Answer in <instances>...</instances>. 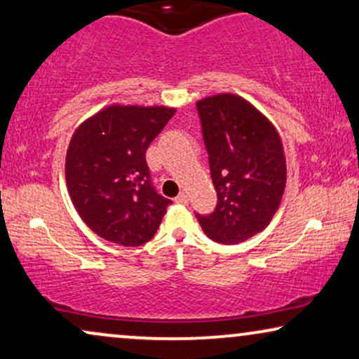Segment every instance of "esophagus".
Masks as SVG:
<instances>
[{"label": "esophagus", "mask_w": 359, "mask_h": 359, "mask_svg": "<svg viewBox=\"0 0 359 359\" xmlns=\"http://www.w3.org/2000/svg\"><path fill=\"white\" fill-rule=\"evenodd\" d=\"M175 203H179V205H187L189 203V196H187L184 191H182V194L177 196V198H175Z\"/></svg>", "instance_id": "34e87169"}]
</instances>
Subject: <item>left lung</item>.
<instances>
[{"label": "left lung", "instance_id": "left-lung-1", "mask_svg": "<svg viewBox=\"0 0 359 359\" xmlns=\"http://www.w3.org/2000/svg\"><path fill=\"white\" fill-rule=\"evenodd\" d=\"M218 205L195 215L218 244H239L270 224L286 187V159L278 131L249 100L216 94L196 102Z\"/></svg>", "mask_w": 359, "mask_h": 359}]
</instances>
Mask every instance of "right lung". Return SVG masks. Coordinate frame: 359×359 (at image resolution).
I'll use <instances>...</instances> for the list:
<instances>
[{
    "mask_svg": "<svg viewBox=\"0 0 359 359\" xmlns=\"http://www.w3.org/2000/svg\"><path fill=\"white\" fill-rule=\"evenodd\" d=\"M174 114L165 105L112 104L74 130L67 187L81 219L102 239L136 247L158 231L172 201L151 184L146 149Z\"/></svg>",
    "mask_w": 359,
    "mask_h": 359,
    "instance_id": "add662e5",
    "label": "right lung"
}]
</instances>
